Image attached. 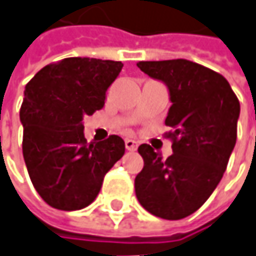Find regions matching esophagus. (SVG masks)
<instances>
[{
	"mask_svg": "<svg viewBox=\"0 0 256 256\" xmlns=\"http://www.w3.org/2000/svg\"><path fill=\"white\" fill-rule=\"evenodd\" d=\"M124 144H126V148H128V152H136L137 147H138V143H137L136 140H132V138H128L124 142Z\"/></svg>",
	"mask_w": 256,
	"mask_h": 256,
	"instance_id": "esophagus-1",
	"label": "esophagus"
}]
</instances>
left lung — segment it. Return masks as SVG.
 Instances as JSON below:
<instances>
[{
  "mask_svg": "<svg viewBox=\"0 0 256 256\" xmlns=\"http://www.w3.org/2000/svg\"><path fill=\"white\" fill-rule=\"evenodd\" d=\"M148 76L168 86L172 108L164 133L172 154L164 160L142 144L144 160L134 180L138 202L150 214L181 220L196 212L224 176L236 142L240 100L218 72L186 59L137 62Z\"/></svg>",
  "mask_w": 256,
  "mask_h": 256,
  "instance_id": "left-lung-1",
  "label": "left lung"
}]
</instances>
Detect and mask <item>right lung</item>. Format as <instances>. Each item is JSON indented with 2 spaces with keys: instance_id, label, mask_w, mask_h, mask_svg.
<instances>
[{
  "instance_id": "obj_1",
  "label": "right lung",
  "mask_w": 256,
  "mask_h": 256,
  "mask_svg": "<svg viewBox=\"0 0 256 256\" xmlns=\"http://www.w3.org/2000/svg\"><path fill=\"white\" fill-rule=\"evenodd\" d=\"M122 68L116 60L66 58L42 68L26 84L20 110L24 160L34 187L52 208L88 207L124 154V142L116 134L88 143L82 122L104 106Z\"/></svg>"
}]
</instances>
